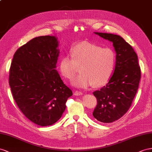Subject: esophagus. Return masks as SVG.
Wrapping results in <instances>:
<instances>
[{
    "label": "esophagus",
    "instance_id": "34e87169",
    "mask_svg": "<svg viewBox=\"0 0 152 152\" xmlns=\"http://www.w3.org/2000/svg\"><path fill=\"white\" fill-rule=\"evenodd\" d=\"M74 94L76 95V96H80V95L83 94V92H81V91H75V93H74Z\"/></svg>",
    "mask_w": 152,
    "mask_h": 152
}]
</instances>
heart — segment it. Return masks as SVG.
<instances>
[{
	"label": "heart",
	"instance_id": "b5f03b06",
	"mask_svg": "<svg viewBox=\"0 0 152 152\" xmlns=\"http://www.w3.org/2000/svg\"><path fill=\"white\" fill-rule=\"evenodd\" d=\"M70 54L71 57L61 58L59 69L62 76L71 80L80 68L81 74L72 81L75 86L100 87L111 78L115 65V54L111 48L84 42L74 46Z\"/></svg>",
	"mask_w": 152,
	"mask_h": 152
}]
</instances>
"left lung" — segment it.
<instances>
[{
    "label": "left lung",
    "mask_w": 152,
    "mask_h": 152,
    "mask_svg": "<svg viewBox=\"0 0 152 152\" xmlns=\"http://www.w3.org/2000/svg\"><path fill=\"white\" fill-rule=\"evenodd\" d=\"M95 34L112 42L116 52L113 75L106 86L93 92L97 99L93 116L100 122L109 123L129 110L139 87L141 69L137 54L122 37L110 33Z\"/></svg>",
    "instance_id": "left-lung-1"
}]
</instances>
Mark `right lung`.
<instances>
[{
    "instance_id": "obj_1",
    "label": "right lung",
    "mask_w": 152,
    "mask_h": 152,
    "mask_svg": "<svg viewBox=\"0 0 152 152\" xmlns=\"http://www.w3.org/2000/svg\"><path fill=\"white\" fill-rule=\"evenodd\" d=\"M56 37L33 38L15 52L10 69L9 84L23 114L39 126L55 123L72 92L55 69L59 49Z\"/></svg>"
}]
</instances>
